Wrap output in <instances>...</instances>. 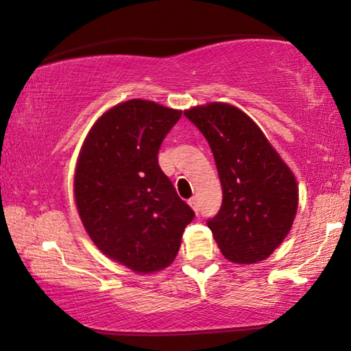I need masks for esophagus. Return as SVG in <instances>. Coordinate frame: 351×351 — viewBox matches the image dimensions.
<instances>
[{
	"label": "esophagus",
	"instance_id": "34e87169",
	"mask_svg": "<svg viewBox=\"0 0 351 351\" xmlns=\"http://www.w3.org/2000/svg\"><path fill=\"white\" fill-rule=\"evenodd\" d=\"M189 205L191 208L195 210V213H197L199 211V204H197V199H196V196H193V197H190L189 199Z\"/></svg>",
	"mask_w": 351,
	"mask_h": 351
}]
</instances>
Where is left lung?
Returning a JSON list of instances; mask_svg holds the SVG:
<instances>
[{"label": "left lung", "mask_w": 351, "mask_h": 351, "mask_svg": "<svg viewBox=\"0 0 351 351\" xmlns=\"http://www.w3.org/2000/svg\"><path fill=\"white\" fill-rule=\"evenodd\" d=\"M184 115L207 138L222 184V207L207 222L219 250L232 263L267 258L297 215L298 187L291 169L239 108L215 101Z\"/></svg>", "instance_id": "left-lung-1"}]
</instances>
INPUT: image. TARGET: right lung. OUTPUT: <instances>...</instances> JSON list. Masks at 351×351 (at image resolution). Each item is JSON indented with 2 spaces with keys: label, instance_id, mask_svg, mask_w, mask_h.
Instances as JSON below:
<instances>
[{
  "label": "right lung",
  "instance_id": "1",
  "mask_svg": "<svg viewBox=\"0 0 351 351\" xmlns=\"http://www.w3.org/2000/svg\"><path fill=\"white\" fill-rule=\"evenodd\" d=\"M181 111L149 100H128L89 130L74 173L79 216L106 257L136 274L173 262L195 217L158 166V150Z\"/></svg>",
  "mask_w": 351,
  "mask_h": 351
}]
</instances>
